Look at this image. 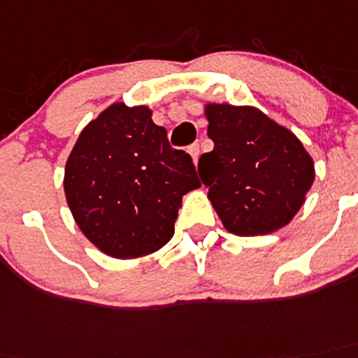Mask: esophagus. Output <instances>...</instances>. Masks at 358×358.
<instances>
[{
    "mask_svg": "<svg viewBox=\"0 0 358 358\" xmlns=\"http://www.w3.org/2000/svg\"><path fill=\"white\" fill-rule=\"evenodd\" d=\"M189 153H190V157H192V160H194V162L198 164L199 153H201V148H199V143H194V145H190L189 146Z\"/></svg>",
    "mask_w": 358,
    "mask_h": 358,
    "instance_id": "obj_1",
    "label": "esophagus"
}]
</instances>
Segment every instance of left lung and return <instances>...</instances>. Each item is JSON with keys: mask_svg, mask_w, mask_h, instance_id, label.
<instances>
[{"mask_svg": "<svg viewBox=\"0 0 358 358\" xmlns=\"http://www.w3.org/2000/svg\"><path fill=\"white\" fill-rule=\"evenodd\" d=\"M205 113L213 150L198 171L224 228L255 236L288 224L315 182L302 143L256 108L208 103Z\"/></svg>", "mask_w": 358, "mask_h": 358, "instance_id": "1", "label": "left lung"}]
</instances>
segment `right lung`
<instances>
[{
	"mask_svg": "<svg viewBox=\"0 0 358 358\" xmlns=\"http://www.w3.org/2000/svg\"><path fill=\"white\" fill-rule=\"evenodd\" d=\"M63 185L86 238L113 258L129 259L171 240L182 196L201 183L192 157L171 148L146 106L116 102L85 127Z\"/></svg>",
	"mask_w": 358,
	"mask_h": 358,
	"instance_id": "obj_1",
	"label": "right lung"
}]
</instances>
